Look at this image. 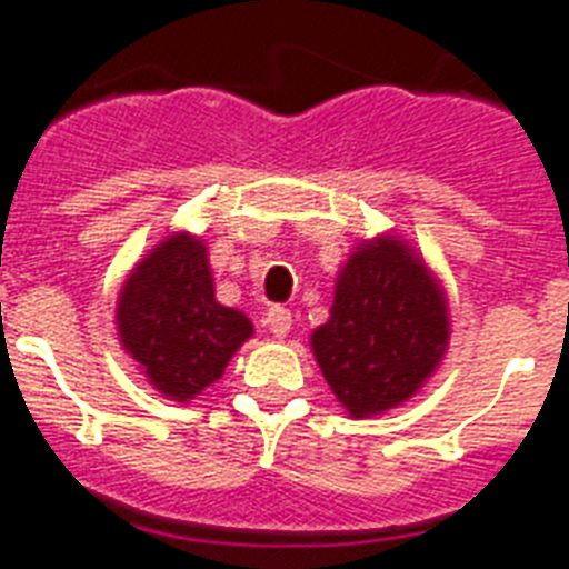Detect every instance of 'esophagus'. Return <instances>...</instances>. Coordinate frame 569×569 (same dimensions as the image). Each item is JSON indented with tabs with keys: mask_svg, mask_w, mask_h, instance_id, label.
Returning <instances> with one entry per match:
<instances>
[{
	"mask_svg": "<svg viewBox=\"0 0 569 569\" xmlns=\"http://www.w3.org/2000/svg\"><path fill=\"white\" fill-rule=\"evenodd\" d=\"M264 322H267V328L273 331V337L284 340V337L290 335V326H293V313H290L284 305H273V308L267 311Z\"/></svg>",
	"mask_w": 569,
	"mask_h": 569,
	"instance_id": "1",
	"label": "esophagus"
}]
</instances>
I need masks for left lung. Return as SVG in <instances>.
<instances>
[{
	"mask_svg": "<svg viewBox=\"0 0 569 569\" xmlns=\"http://www.w3.org/2000/svg\"><path fill=\"white\" fill-rule=\"evenodd\" d=\"M450 308L439 276L398 234L355 243L328 322L311 331L322 378L351 419L410 401L448 355Z\"/></svg>",
	"mask_w": 569,
	"mask_h": 569,
	"instance_id": "obj_1",
	"label": "left lung"
}]
</instances>
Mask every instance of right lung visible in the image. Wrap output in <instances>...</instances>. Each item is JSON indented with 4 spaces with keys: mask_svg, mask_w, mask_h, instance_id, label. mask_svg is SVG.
Here are the masks:
<instances>
[{
    "mask_svg": "<svg viewBox=\"0 0 569 569\" xmlns=\"http://www.w3.org/2000/svg\"><path fill=\"white\" fill-rule=\"evenodd\" d=\"M116 331L136 369L168 401L189 403L252 337L243 311L218 302L209 247L186 229L133 264L116 299Z\"/></svg>",
    "mask_w": 569,
    "mask_h": 569,
    "instance_id": "add662e5",
    "label": "right lung"
}]
</instances>
